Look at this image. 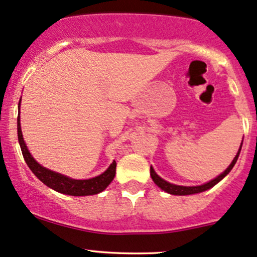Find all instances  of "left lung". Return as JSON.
Instances as JSON below:
<instances>
[{"instance_id":"obj_1","label":"left lung","mask_w":257,"mask_h":257,"mask_svg":"<svg viewBox=\"0 0 257 257\" xmlns=\"http://www.w3.org/2000/svg\"><path fill=\"white\" fill-rule=\"evenodd\" d=\"M241 145H243V143H241ZM241 145L240 148H239L238 152H236L235 157H234L232 163H230L229 166H228V168L225 170L224 172H222L221 174H219L218 177H216L215 179L210 180V182L205 183V184L202 185H196V187H184V185H176V184H172V183L167 182V180L162 179L159 174L155 172L154 168H152V166L150 167V176L152 180H154L155 184L157 185V187L162 189V190H165L166 193L171 194V195H191V194H197V193H202V191L205 190H208V189H211L212 187H215L218 182H221L222 179L224 178L225 176H227L228 173H229L230 171H232V168L234 167V165H235L236 160H238L239 157V154H240V150H241Z\"/></svg>"}]
</instances>
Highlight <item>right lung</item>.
Returning <instances> with one entry per match:
<instances>
[{"label": "right lung", "instance_id": "obj_1", "mask_svg": "<svg viewBox=\"0 0 257 257\" xmlns=\"http://www.w3.org/2000/svg\"><path fill=\"white\" fill-rule=\"evenodd\" d=\"M18 109L21 112V100H19ZM17 131H18V140L22 149V154H23V157L25 162H27L28 167L30 168V171L45 185L53 189V190L72 196L95 195V194H98L105 190L109 185V183L113 180L115 176V166H117L115 161H113L109 165V167L102 174L90 179H73L67 176H63L61 173H57V172L51 171L49 168H45L40 163L36 162V160L32 156L30 151L28 150L27 144L24 142L23 134H22L21 115H18V119H17Z\"/></svg>", "mask_w": 257, "mask_h": 257}]
</instances>
